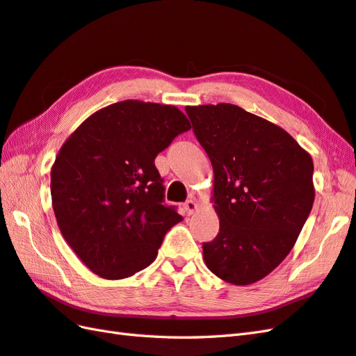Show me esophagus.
Here are the masks:
<instances>
[{"instance_id": "1", "label": "esophagus", "mask_w": 356, "mask_h": 356, "mask_svg": "<svg viewBox=\"0 0 356 356\" xmlns=\"http://www.w3.org/2000/svg\"><path fill=\"white\" fill-rule=\"evenodd\" d=\"M184 211L190 216V214H193L195 211H196V208H197V205H196V202L195 201H192V199H188V201H186L184 202Z\"/></svg>"}]
</instances>
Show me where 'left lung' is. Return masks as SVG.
Returning a JSON list of instances; mask_svg holds the SVG:
<instances>
[{
  "label": "left lung",
  "mask_w": 356,
  "mask_h": 356,
  "mask_svg": "<svg viewBox=\"0 0 356 356\" xmlns=\"http://www.w3.org/2000/svg\"><path fill=\"white\" fill-rule=\"evenodd\" d=\"M214 172L220 228L202 245L220 280L254 284L290 254L314 202L311 155L278 125L234 104L186 107Z\"/></svg>",
  "instance_id": "8db88e82"
}]
</instances>
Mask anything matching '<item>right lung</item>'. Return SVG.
Returning <instances> with one entry per match:
<instances>
[{"label":"right lung","instance_id":"1","mask_svg":"<svg viewBox=\"0 0 356 356\" xmlns=\"http://www.w3.org/2000/svg\"><path fill=\"white\" fill-rule=\"evenodd\" d=\"M190 129L173 106L120 101L69 136L51 169V197L67 245L93 273L122 280L148 267L183 220L164 204L154 160Z\"/></svg>","mask_w":356,"mask_h":356}]
</instances>
